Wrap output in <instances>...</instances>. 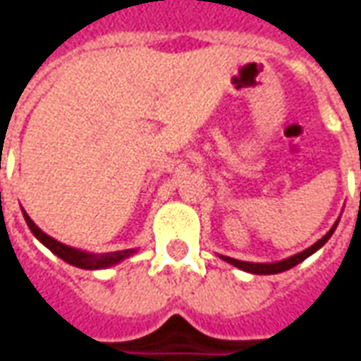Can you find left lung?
Wrapping results in <instances>:
<instances>
[{
	"label": "left lung",
	"instance_id": "obj_1",
	"mask_svg": "<svg viewBox=\"0 0 361 361\" xmlns=\"http://www.w3.org/2000/svg\"><path fill=\"white\" fill-rule=\"evenodd\" d=\"M341 220V219H338ZM338 220L334 222L333 228L326 232L319 242H315L311 247H307V250L300 251V253H295V255H292V257L288 259H282V261H276V263H250V261H238V259H232V257H226V255H220V259H224L226 263H230V265L238 267V269H242V271L245 272H251V274H279V272H284L288 271V269H292V267L300 265L302 261H305V259L310 257V255H313L315 251H319L323 245H325L329 240H331V235L334 234V230H336V226H338Z\"/></svg>",
	"mask_w": 361,
	"mask_h": 361
}]
</instances>
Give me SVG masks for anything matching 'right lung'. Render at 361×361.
I'll return each mask as SVG.
<instances>
[{
  "instance_id": "add662e5",
  "label": "right lung",
  "mask_w": 361,
  "mask_h": 361,
  "mask_svg": "<svg viewBox=\"0 0 361 361\" xmlns=\"http://www.w3.org/2000/svg\"><path fill=\"white\" fill-rule=\"evenodd\" d=\"M23 216L27 220L30 232L35 234V238L38 242L46 245L48 250L58 255L59 259H63L66 263L73 267H79V269H85V271H98V269H108V267H114L121 263L123 259L131 257L137 253V250H123V251H111V253H89V251L77 250V247H71V245H66V243L54 240L51 235H48L46 232H42L40 228L36 226L32 219L28 216L25 209H23Z\"/></svg>"
}]
</instances>
